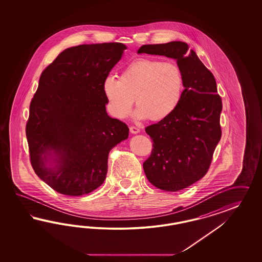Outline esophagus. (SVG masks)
<instances>
[{
  "label": "esophagus",
  "mask_w": 262,
  "mask_h": 262,
  "mask_svg": "<svg viewBox=\"0 0 262 262\" xmlns=\"http://www.w3.org/2000/svg\"><path fill=\"white\" fill-rule=\"evenodd\" d=\"M129 132H130L132 134H138V133H140V128L135 127V126H132V127H129Z\"/></svg>",
  "instance_id": "1"
}]
</instances>
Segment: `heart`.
Wrapping results in <instances>:
<instances>
[{
  "label": "heart",
  "instance_id": "1",
  "mask_svg": "<svg viewBox=\"0 0 262 262\" xmlns=\"http://www.w3.org/2000/svg\"><path fill=\"white\" fill-rule=\"evenodd\" d=\"M184 88L179 64L151 57L136 58L122 70L119 79L108 76L103 83L108 110L118 119L129 115L135 99L138 118L166 119L182 103Z\"/></svg>",
  "mask_w": 262,
  "mask_h": 262
}]
</instances>
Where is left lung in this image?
Segmentation results:
<instances>
[{
	"label": "left lung",
	"instance_id": "obj_1",
	"mask_svg": "<svg viewBox=\"0 0 262 262\" xmlns=\"http://www.w3.org/2000/svg\"><path fill=\"white\" fill-rule=\"evenodd\" d=\"M177 59L185 88L182 103L168 118L145 127L152 140L151 155L143 163L149 182L161 190H182L207 173L221 139L222 99L214 76L182 41L143 45L138 54Z\"/></svg>",
	"mask_w": 262,
	"mask_h": 262
}]
</instances>
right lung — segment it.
<instances>
[{
	"label": "right lung",
	"mask_w": 262,
	"mask_h": 262,
	"mask_svg": "<svg viewBox=\"0 0 262 262\" xmlns=\"http://www.w3.org/2000/svg\"><path fill=\"white\" fill-rule=\"evenodd\" d=\"M127 47L122 43L79 45L61 52L40 76L26 125L35 174L56 192L80 196L98 188L111 149L128 127L106 111L103 80ZM56 157L48 167L47 157Z\"/></svg>",
	"instance_id": "right-lung-1"
}]
</instances>
